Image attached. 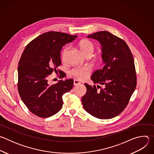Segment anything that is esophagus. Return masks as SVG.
Wrapping results in <instances>:
<instances>
[{
  "mask_svg": "<svg viewBox=\"0 0 154 154\" xmlns=\"http://www.w3.org/2000/svg\"><path fill=\"white\" fill-rule=\"evenodd\" d=\"M80 84V83L79 82V81H78L77 80H76V79H75V80H74V86H79V85Z\"/></svg>",
  "mask_w": 154,
  "mask_h": 154,
  "instance_id": "obj_1",
  "label": "esophagus"
}]
</instances>
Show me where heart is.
<instances>
[{"label":"heart","mask_w":154,"mask_h":154,"mask_svg":"<svg viewBox=\"0 0 154 154\" xmlns=\"http://www.w3.org/2000/svg\"><path fill=\"white\" fill-rule=\"evenodd\" d=\"M79 48L81 52L85 56H91L94 51V46L93 43L87 39L82 40L79 42ZM67 49H64L63 52V56L64 57L66 52ZM91 71V69L89 66H84V67H75L72 69L69 73L70 75L75 77L76 79L83 80L87 79L89 74Z\"/></svg>","instance_id":"heart-1"}]
</instances>
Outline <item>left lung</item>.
Listing matches in <instances>:
<instances>
[{
  "mask_svg": "<svg viewBox=\"0 0 154 154\" xmlns=\"http://www.w3.org/2000/svg\"><path fill=\"white\" fill-rule=\"evenodd\" d=\"M101 45L104 66L91 75L93 82L104 85L93 86L85 84L86 93L82 102L85 110L99 119H112L126 107L137 86L134 57L126 42L107 31H100L87 36Z\"/></svg>",
  "mask_w": 154,
  "mask_h": 154,
  "instance_id": "left-lung-1",
  "label": "left lung"
}]
</instances>
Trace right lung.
Segmentation results:
<instances>
[{"label": "right lung", "instance_id": "add662e5", "mask_svg": "<svg viewBox=\"0 0 154 154\" xmlns=\"http://www.w3.org/2000/svg\"><path fill=\"white\" fill-rule=\"evenodd\" d=\"M77 36L54 31L44 33L32 40L21 55L17 68L19 94L37 116L46 118L58 113L63 106V94L72 88V79L49 85L48 78L61 64L63 46Z\"/></svg>", "mask_w": 154, "mask_h": 154}]
</instances>
